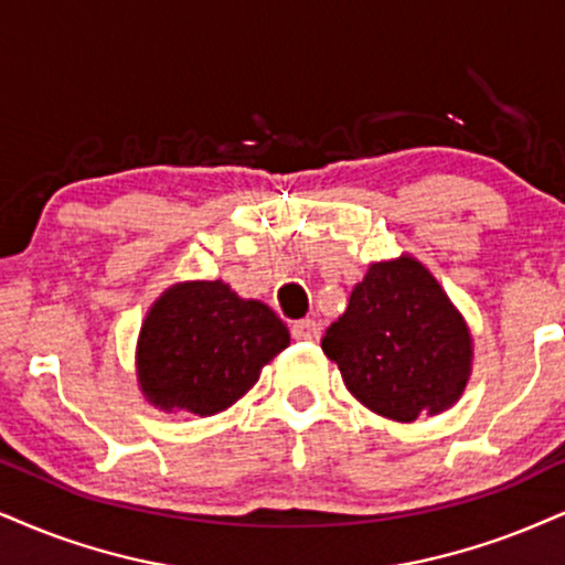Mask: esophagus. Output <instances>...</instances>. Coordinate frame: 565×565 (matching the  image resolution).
I'll return each instance as SVG.
<instances>
[{"label": "esophagus", "instance_id": "1", "mask_svg": "<svg viewBox=\"0 0 565 565\" xmlns=\"http://www.w3.org/2000/svg\"><path fill=\"white\" fill-rule=\"evenodd\" d=\"M294 338L317 343V340L322 338V327H319V322H315V319H301V322L294 324Z\"/></svg>", "mask_w": 565, "mask_h": 565}]
</instances>
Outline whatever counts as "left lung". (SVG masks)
Masks as SVG:
<instances>
[{"mask_svg":"<svg viewBox=\"0 0 565 565\" xmlns=\"http://www.w3.org/2000/svg\"><path fill=\"white\" fill-rule=\"evenodd\" d=\"M322 351L361 406L401 424L456 406L475 364L463 315L411 254L369 264Z\"/></svg>","mask_w":565,"mask_h":565,"instance_id":"1","label":"left lung"}]
</instances>
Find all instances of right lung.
<instances>
[{"label":"right lung","mask_w":565,"mask_h":565,"mask_svg":"<svg viewBox=\"0 0 565 565\" xmlns=\"http://www.w3.org/2000/svg\"><path fill=\"white\" fill-rule=\"evenodd\" d=\"M288 345V327L267 303L241 298L225 280L175 282L141 322L138 390L164 414L214 416L241 401Z\"/></svg>","instance_id":"add662e5"}]
</instances>
